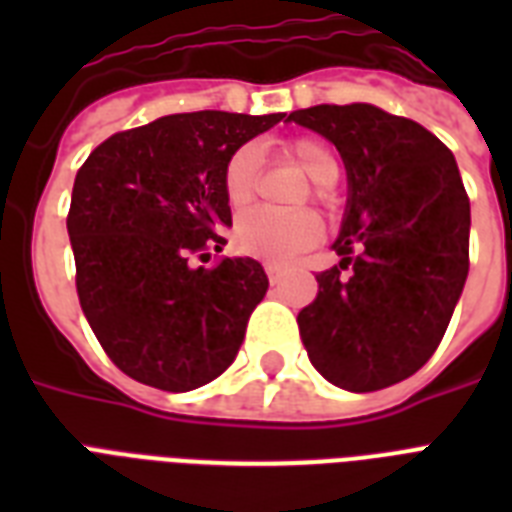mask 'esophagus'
I'll return each instance as SVG.
<instances>
[{
    "label": "esophagus",
    "mask_w": 512,
    "mask_h": 512,
    "mask_svg": "<svg viewBox=\"0 0 512 512\" xmlns=\"http://www.w3.org/2000/svg\"><path fill=\"white\" fill-rule=\"evenodd\" d=\"M263 268H265V276H268V281H271V284H279L281 276L287 273V268H284L281 263H265Z\"/></svg>",
    "instance_id": "1"
}]
</instances>
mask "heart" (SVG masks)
Segmentation results:
<instances>
[{"label":"heart","instance_id":"heart-1","mask_svg":"<svg viewBox=\"0 0 512 512\" xmlns=\"http://www.w3.org/2000/svg\"><path fill=\"white\" fill-rule=\"evenodd\" d=\"M281 154L311 177V191H305L300 201L311 196L319 204H329L332 191L340 175V159L319 138H292L281 146ZM257 164L260 156L252 146L236 148L223 167L220 188H223L225 204L239 212L249 207V201L257 193ZM324 236V220L316 209H295V212H273V209H249L233 223L231 241L241 255L268 260V263H284L292 260L313 244H319Z\"/></svg>","mask_w":512,"mask_h":512}]
</instances>
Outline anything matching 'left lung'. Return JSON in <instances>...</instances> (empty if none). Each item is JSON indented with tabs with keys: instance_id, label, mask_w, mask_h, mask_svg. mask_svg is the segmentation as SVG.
<instances>
[{
	"instance_id": "obj_1",
	"label": "left lung",
	"mask_w": 512,
	"mask_h": 512,
	"mask_svg": "<svg viewBox=\"0 0 512 512\" xmlns=\"http://www.w3.org/2000/svg\"><path fill=\"white\" fill-rule=\"evenodd\" d=\"M289 119L332 140L348 170L340 265L297 313L311 364L353 393L412 377L444 337L468 279L470 201L452 151L380 108H300ZM348 270V274H342Z\"/></svg>"
}]
</instances>
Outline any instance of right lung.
Here are the masks:
<instances>
[{
  "instance_id": "right-lung-1",
  "label": "right lung",
  "mask_w": 512,
  "mask_h": 512,
  "mask_svg": "<svg viewBox=\"0 0 512 512\" xmlns=\"http://www.w3.org/2000/svg\"><path fill=\"white\" fill-rule=\"evenodd\" d=\"M284 114L162 116L103 140L79 167L66 225L76 295L92 332L132 380L183 393L236 358L268 276L225 247L220 177L228 156Z\"/></svg>"
}]
</instances>
